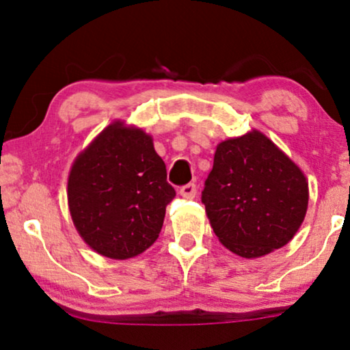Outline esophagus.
I'll list each match as a JSON object with an SVG mask.
<instances>
[{
	"instance_id": "1",
	"label": "esophagus",
	"mask_w": 350,
	"mask_h": 350,
	"mask_svg": "<svg viewBox=\"0 0 350 350\" xmlns=\"http://www.w3.org/2000/svg\"><path fill=\"white\" fill-rule=\"evenodd\" d=\"M180 196H183V198L186 199H193L196 193H198V186H196L194 183H188V185H183L180 188Z\"/></svg>"
}]
</instances>
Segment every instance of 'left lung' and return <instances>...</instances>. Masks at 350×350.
<instances>
[{"mask_svg": "<svg viewBox=\"0 0 350 350\" xmlns=\"http://www.w3.org/2000/svg\"><path fill=\"white\" fill-rule=\"evenodd\" d=\"M308 199L299 167L256 131L219 143L200 198L219 242L243 258L286 245Z\"/></svg>", "mask_w": 350, "mask_h": 350, "instance_id": "obj_1", "label": "left lung"}]
</instances>
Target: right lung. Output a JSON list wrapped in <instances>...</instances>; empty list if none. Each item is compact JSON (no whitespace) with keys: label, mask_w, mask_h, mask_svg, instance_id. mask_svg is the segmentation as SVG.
Masks as SVG:
<instances>
[{"label":"right lung","mask_w":350,"mask_h":350,"mask_svg":"<svg viewBox=\"0 0 350 350\" xmlns=\"http://www.w3.org/2000/svg\"><path fill=\"white\" fill-rule=\"evenodd\" d=\"M174 198L151 137L121 122L81 152L68 176L76 229L90 248L113 260L140 255L156 242Z\"/></svg>","instance_id":"right-lung-1"}]
</instances>
